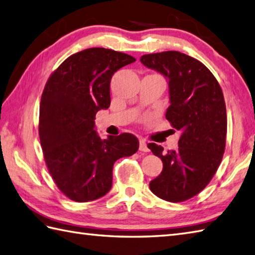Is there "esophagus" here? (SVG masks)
I'll list each match as a JSON object with an SVG mask.
<instances>
[{
	"label": "esophagus",
	"mask_w": 255,
	"mask_h": 255,
	"mask_svg": "<svg viewBox=\"0 0 255 255\" xmlns=\"http://www.w3.org/2000/svg\"><path fill=\"white\" fill-rule=\"evenodd\" d=\"M139 150L142 151V152H148V151H149L148 142L145 141L144 139H140L139 140Z\"/></svg>",
	"instance_id": "esophagus-1"
}]
</instances>
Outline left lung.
Instances as JSON below:
<instances>
[{"label":"left lung","mask_w":255,"mask_h":255,"mask_svg":"<svg viewBox=\"0 0 255 255\" xmlns=\"http://www.w3.org/2000/svg\"><path fill=\"white\" fill-rule=\"evenodd\" d=\"M140 62L167 81L170 106L165 117L181 131L176 150L164 152L161 145L148 144L163 162L161 174L149 186L167 202H184L203 191L223 159L227 134L223 91L213 73L185 53H150Z\"/></svg>","instance_id":"left-lung-1"}]
</instances>
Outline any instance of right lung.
I'll list each match as a JSON object with an SVG mask.
<instances>
[{
  "label": "right lung",
  "instance_id": "right-lung-1",
  "mask_svg": "<svg viewBox=\"0 0 255 255\" xmlns=\"http://www.w3.org/2000/svg\"><path fill=\"white\" fill-rule=\"evenodd\" d=\"M134 61L126 53L90 48L66 59L42 92L39 138L45 161L59 189L74 202L106 195L114 163L139 148L128 132L101 139L94 122L96 113L111 105L114 73Z\"/></svg>",
  "mask_w": 255,
  "mask_h": 255
}]
</instances>
